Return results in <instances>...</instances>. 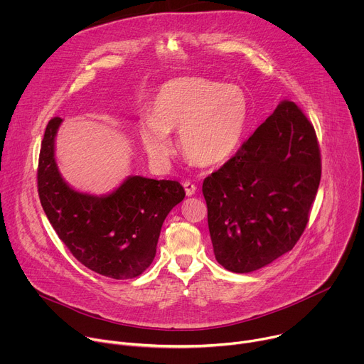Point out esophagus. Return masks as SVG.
<instances>
[{
  "label": "esophagus",
  "mask_w": 364,
  "mask_h": 364,
  "mask_svg": "<svg viewBox=\"0 0 364 364\" xmlns=\"http://www.w3.org/2000/svg\"><path fill=\"white\" fill-rule=\"evenodd\" d=\"M183 186H184V190H186V194H187V196H193V194L196 193V190H197L196 184H193L190 180H186V181L183 183Z\"/></svg>",
  "instance_id": "1"
}]
</instances>
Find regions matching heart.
<instances>
[{
	"label": "heart",
	"instance_id": "b5f03b06",
	"mask_svg": "<svg viewBox=\"0 0 364 364\" xmlns=\"http://www.w3.org/2000/svg\"><path fill=\"white\" fill-rule=\"evenodd\" d=\"M249 119V97L237 85L204 77H178L154 95L149 118L138 132L154 160L174 151L171 131H180L186 157L201 167L223 164L239 148Z\"/></svg>",
	"mask_w": 364,
	"mask_h": 364
}]
</instances>
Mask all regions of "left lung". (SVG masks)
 I'll return each instance as SVG.
<instances>
[{"mask_svg":"<svg viewBox=\"0 0 364 364\" xmlns=\"http://www.w3.org/2000/svg\"><path fill=\"white\" fill-rule=\"evenodd\" d=\"M321 178L313 124L291 100L203 181L216 261L247 274L289 252L309 219Z\"/></svg>","mask_w":364,"mask_h":364,"instance_id":"obj_1","label":"left lung"}]
</instances>
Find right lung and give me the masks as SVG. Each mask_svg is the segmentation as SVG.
Wrapping results in <instances>:
<instances>
[{
    "label": "right lung",
    "mask_w": 364,
    "mask_h": 364,
    "mask_svg": "<svg viewBox=\"0 0 364 364\" xmlns=\"http://www.w3.org/2000/svg\"><path fill=\"white\" fill-rule=\"evenodd\" d=\"M60 124L59 117L48 121L37 168L38 197L50 225L90 271L114 279L141 275L154 261L167 215L186 196L183 186L132 176L108 196L73 190L55 159Z\"/></svg>",
    "instance_id": "add662e5"
}]
</instances>
